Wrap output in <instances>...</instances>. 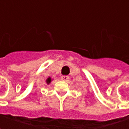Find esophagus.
<instances>
[{
	"label": "esophagus",
	"mask_w": 129,
	"mask_h": 129,
	"mask_svg": "<svg viewBox=\"0 0 129 129\" xmlns=\"http://www.w3.org/2000/svg\"><path fill=\"white\" fill-rule=\"evenodd\" d=\"M61 78H62V80L64 81V82H67V81H69V80H70V77H69V76H66V75L62 76Z\"/></svg>",
	"instance_id": "1"
}]
</instances>
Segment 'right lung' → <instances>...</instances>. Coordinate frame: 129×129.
I'll list each match as a JSON object with an SVG mask.
<instances>
[{"label": "right lung", "instance_id": "right-lung-1", "mask_svg": "<svg viewBox=\"0 0 129 129\" xmlns=\"http://www.w3.org/2000/svg\"><path fill=\"white\" fill-rule=\"evenodd\" d=\"M52 80H53V79H52V77H48L47 80H46V83H47V85H49V84L51 83V82H52Z\"/></svg>", "mask_w": 129, "mask_h": 129}]
</instances>
